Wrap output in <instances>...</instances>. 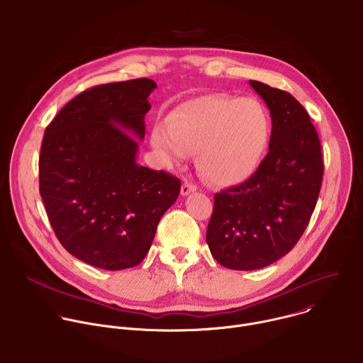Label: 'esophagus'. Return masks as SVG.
<instances>
[{"label":"esophagus","instance_id":"obj_1","mask_svg":"<svg viewBox=\"0 0 363 363\" xmlns=\"http://www.w3.org/2000/svg\"><path fill=\"white\" fill-rule=\"evenodd\" d=\"M195 191H196V185H194V184L188 182V181L184 182L182 186H181V195L182 196H186V195H189V194H192Z\"/></svg>","mask_w":363,"mask_h":363}]
</instances>
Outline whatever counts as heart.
Segmentation results:
<instances>
[{"instance_id":"1","label":"heart","mask_w":363,"mask_h":363,"mask_svg":"<svg viewBox=\"0 0 363 363\" xmlns=\"http://www.w3.org/2000/svg\"><path fill=\"white\" fill-rule=\"evenodd\" d=\"M269 143V118L254 98L203 95L182 102L152 130V145L171 164L199 152V169L223 188L248 181Z\"/></svg>"}]
</instances>
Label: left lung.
Returning <instances> with one entry per match:
<instances>
[{"instance_id":"8db88e82","label":"left lung","mask_w":363,"mask_h":363,"mask_svg":"<svg viewBox=\"0 0 363 363\" xmlns=\"http://www.w3.org/2000/svg\"><path fill=\"white\" fill-rule=\"evenodd\" d=\"M250 85L271 112L269 152L248 181L215 194L206 229L212 257L235 271L265 268L296 245L323 177L320 141L306 109L286 91Z\"/></svg>"}]
</instances>
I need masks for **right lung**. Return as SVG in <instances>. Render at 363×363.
<instances>
[{
	"instance_id": "obj_1",
	"label": "right lung",
	"mask_w": 363,
	"mask_h": 363,
	"mask_svg": "<svg viewBox=\"0 0 363 363\" xmlns=\"http://www.w3.org/2000/svg\"><path fill=\"white\" fill-rule=\"evenodd\" d=\"M148 78L89 88L51 121L40 154V194L61 245L106 271L137 267L181 182L137 162Z\"/></svg>"
}]
</instances>
